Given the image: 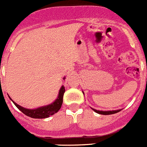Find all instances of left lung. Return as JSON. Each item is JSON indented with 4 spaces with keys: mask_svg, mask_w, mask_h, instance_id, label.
Here are the masks:
<instances>
[{
    "mask_svg": "<svg viewBox=\"0 0 147 147\" xmlns=\"http://www.w3.org/2000/svg\"><path fill=\"white\" fill-rule=\"evenodd\" d=\"M84 94V92H83ZM97 113L100 114V115H112V114L117 113V112H120L121 109H118V110H112V111H100V110H96V109H92Z\"/></svg>",
    "mask_w": 147,
    "mask_h": 147,
    "instance_id": "obj_1",
    "label": "left lung"
}]
</instances>
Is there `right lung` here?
I'll use <instances>...</instances> for the list:
<instances>
[{
  "label": "right lung",
  "instance_id": "1",
  "mask_svg": "<svg viewBox=\"0 0 147 147\" xmlns=\"http://www.w3.org/2000/svg\"><path fill=\"white\" fill-rule=\"evenodd\" d=\"M64 79H65V78H64ZM65 91V87L64 86H62V87L60 90V92H59L58 97H57V100L53 102V103L47 105V106L37 108V109H26V108L20 106L18 104H16V102H13L11 100V98L10 97H9L10 100L13 101V103H14V105L17 107L18 109L21 111L26 115L30 117L35 118V119H44V118L49 117L51 115H53L54 114H55L56 112H57L60 110L62 105H63V95H64Z\"/></svg>",
  "mask_w": 147,
  "mask_h": 147
}]
</instances>
